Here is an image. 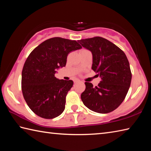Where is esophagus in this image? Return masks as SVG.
I'll return each instance as SVG.
<instances>
[{"instance_id":"1","label":"esophagus","mask_w":151,"mask_h":151,"mask_svg":"<svg viewBox=\"0 0 151 151\" xmlns=\"http://www.w3.org/2000/svg\"><path fill=\"white\" fill-rule=\"evenodd\" d=\"M80 82V80H78V79H76V80H75V81H74V83H76V82Z\"/></svg>"}]
</instances>
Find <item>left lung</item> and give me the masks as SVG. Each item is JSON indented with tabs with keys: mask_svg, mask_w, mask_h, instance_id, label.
<instances>
[{
	"mask_svg": "<svg viewBox=\"0 0 151 151\" xmlns=\"http://www.w3.org/2000/svg\"><path fill=\"white\" fill-rule=\"evenodd\" d=\"M79 43L91 52V69L101 78L95 87L85 82L82 101L95 112L110 113L122 103L129 89L132 73L129 60L123 50L103 37L81 40Z\"/></svg>",
	"mask_w": 151,
	"mask_h": 151,
	"instance_id": "obj_1",
	"label": "left lung"
}]
</instances>
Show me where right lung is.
<instances>
[{
  "mask_svg": "<svg viewBox=\"0 0 151 151\" xmlns=\"http://www.w3.org/2000/svg\"><path fill=\"white\" fill-rule=\"evenodd\" d=\"M81 49L75 40L53 37L41 43L27 58L22 70V92L28 106L38 116L53 119L65 110L66 95L73 82L54 75L65 66L68 54Z\"/></svg>",
  "mask_w": 151,
  "mask_h": 151,
  "instance_id": "obj_1",
  "label": "right lung"
}]
</instances>
